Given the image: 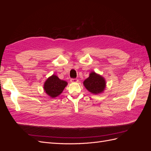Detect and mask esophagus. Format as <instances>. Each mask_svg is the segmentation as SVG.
I'll return each instance as SVG.
<instances>
[{
  "mask_svg": "<svg viewBox=\"0 0 151 151\" xmlns=\"http://www.w3.org/2000/svg\"><path fill=\"white\" fill-rule=\"evenodd\" d=\"M78 81H79V80L77 79H70V82L72 83H76Z\"/></svg>",
  "mask_w": 151,
  "mask_h": 151,
  "instance_id": "1",
  "label": "esophagus"
}]
</instances>
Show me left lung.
<instances>
[{
  "mask_svg": "<svg viewBox=\"0 0 151 151\" xmlns=\"http://www.w3.org/2000/svg\"><path fill=\"white\" fill-rule=\"evenodd\" d=\"M83 84L86 89L94 94L103 93L106 88V80L104 77L95 72H91L84 82Z\"/></svg>",
  "mask_w": 151,
  "mask_h": 151,
  "instance_id": "obj_1",
  "label": "left lung"
}]
</instances>
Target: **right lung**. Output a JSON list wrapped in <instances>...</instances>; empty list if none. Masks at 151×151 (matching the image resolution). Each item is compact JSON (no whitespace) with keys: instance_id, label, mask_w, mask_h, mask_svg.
<instances>
[{"instance_id":"obj_1","label":"right lung","mask_w":151,"mask_h":151,"mask_svg":"<svg viewBox=\"0 0 151 151\" xmlns=\"http://www.w3.org/2000/svg\"><path fill=\"white\" fill-rule=\"evenodd\" d=\"M67 82L60 79L56 75L53 74L45 82L43 88L45 92L52 98L58 96L65 89Z\"/></svg>"}]
</instances>
